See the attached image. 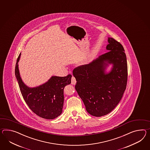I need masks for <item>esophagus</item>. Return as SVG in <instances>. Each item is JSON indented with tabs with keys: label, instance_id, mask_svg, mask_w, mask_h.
Instances as JSON below:
<instances>
[{
	"label": "esophagus",
	"instance_id": "obj_1",
	"mask_svg": "<svg viewBox=\"0 0 150 150\" xmlns=\"http://www.w3.org/2000/svg\"><path fill=\"white\" fill-rule=\"evenodd\" d=\"M76 83V79L75 78V77L72 76V77H71V84H75Z\"/></svg>",
	"mask_w": 150,
	"mask_h": 150
}]
</instances>
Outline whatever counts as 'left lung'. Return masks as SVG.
I'll list each match as a JSON object with an SVG mask.
<instances>
[{
    "mask_svg": "<svg viewBox=\"0 0 150 150\" xmlns=\"http://www.w3.org/2000/svg\"><path fill=\"white\" fill-rule=\"evenodd\" d=\"M108 52L88 64L79 66L73 74L75 89L88 113L94 117L105 115L120 102L127 82V64L124 48L113 38H108ZM114 66L109 74L104 73L108 63Z\"/></svg>",
    "mask_w": 150,
    "mask_h": 150,
    "instance_id": "8db88e82",
    "label": "left lung"
}]
</instances>
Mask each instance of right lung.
I'll use <instances>...</instances> for the list:
<instances>
[{
	"label": "right lung",
	"mask_w": 150,
	"mask_h": 150,
	"mask_svg": "<svg viewBox=\"0 0 150 150\" xmlns=\"http://www.w3.org/2000/svg\"><path fill=\"white\" fill-rule=\"evenodd\" d=\"M20 54L15 67V75L22 96L30 109L38 116L54 119L62 113L64 103L63 89L71 83V75L52 76L47 82L35 88H29L23 83L18 69Z\"/></svg>",
	"instance_id": "1"
}]
</instances>
